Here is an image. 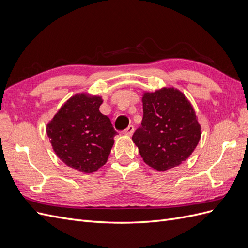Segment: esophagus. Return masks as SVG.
<instances>
[{
    "label": "esophagus",
    "instance_id": "obj_1",
    "mask_svg": "<svg viewBox=\"0 0 248 248\" xmlns=\"http://www.w3.org/2000/svg\"><path fill=\"white\" fill-rule=\"evenodd\" d=\"M133 131H134V126L133 125H129L123 132H124V134H126V136H132Z\"/></svg>",
    "mask_w": 248,
    "mask_h": 248
}]
</instances>
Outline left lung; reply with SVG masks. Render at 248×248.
Returning <instances> with one entry per match:
<instances>
[{
    "label": "left lung",
    "mask_w": 248,
    "mask_h": 248,
    "mask_svg": "<svg viewBox=\"0 0 248 248\" xmlns=\"http://www.w3.org/2000/svg\"><path fill=\"white\" fill-rule=\"evenodd\" d=\"M142 110L132 140L148 166L163 171L188 158L200 141L201 126L186 97L174 88L145 93Z\"/></svg>",
    "instance_id": "1"
}]
</instances>
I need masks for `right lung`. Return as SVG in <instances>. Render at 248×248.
<instances>
[{"mask_svg":"<svg viewBox=\"0 0 248 248\" xmlns=\"http://www.w3.org/2000/svg\"><path fill=\"white\" fill-rule=\"evenodd\" d=\"M101 97L77 94L46 126L57 156L67 166L90 174L106 164L118 133L99 108Z\"/></svg>","mask_w":248,"mask_h":248,"instance_id":"1","label":"right lung"}]
</instances>
